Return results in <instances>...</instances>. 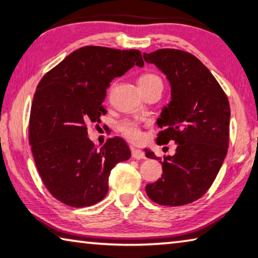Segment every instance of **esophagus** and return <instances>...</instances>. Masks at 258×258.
I'll use <instances>...</instances> for the list:
<instances>
[{
	"label": "esophagus",
	"instance_id": "obj_1",
	"mask_svg": "<svg viewBox=\"0 0 258 258\" xmlns=\"http://www.w3.org/2000/svg\"><path fill=\"white\" fill-rule=\"evenodd\" d=\"M131 150H132V157L134 159H146V155L145 152L140 149H137V148H131Z\"/></svg>",
	"mask_w": 258,
	"mask_h": 258
}]
</instances>
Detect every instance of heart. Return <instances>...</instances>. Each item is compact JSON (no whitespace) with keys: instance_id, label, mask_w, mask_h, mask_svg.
<instances>
[{"instance_id":"1","label":"heart","mask_w":258,"mask_h":258,"mask_svg":"<svg viewBox=\"0 0 258 258\" xmlns=\"http://www.w3.org/2000/svg\"><path fill=\"white\" fill-rule=\"evenodd\" d=\"M155 82H161V81L158 76L155 75V74L147 73L140 76L139 86L149 85ZM118 130L126 139L131 140V141H139V140L141 139V130H140V125L138 121L131 120V119L121 120L118 124Z\"/></svg>"}]
</instances>
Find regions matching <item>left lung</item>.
Masks as SVG:
<instances>
[{
  "label": "left lung",
  "instance_id": "left-lung-1",
  "mask_svg": "<svg viewBox=\"0 0 258 258\" xmlns=\"http://www.w3.org/2000/svg\"><path fill=\"white\" fill-rule=\"evenodd\" d=\"M148 63L163 72L171 84L172 99L157 124L163 131L157 143L177 145L175 155L148 158L159 160L163 174L146 186L152 202L182 206L206 194L223 164L229 147V100L209 69L189 52L160 49L143 53Z\"/></svg>",
  "mask_w": 258,
  "mask_h": 258
}]
</instances>
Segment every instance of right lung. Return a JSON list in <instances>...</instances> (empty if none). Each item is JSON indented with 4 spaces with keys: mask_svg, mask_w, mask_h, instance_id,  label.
Instances as JSON below:
<instances>
[{
    "mask_svg": "<svg viewBox=\"0 0 258 258\" xmlns=\"http://www.w3.org/2000/svg\"><path fill=\"white\" fill-rule=\"evenodd\" d=\"M139 50L83 46L47 72L38 83L29 117V143L43 183L59 202L92 206L106 197L116 164L131 157L119 137L98 149L87 138L89 123H100L111 81L133 66L143 67Z\"/></svg>",
    "mask_w": 258,
    "mask_h": 258,
    "instance_id": "right-lung-1",
    "label": "right lung"
}]
</instances>
